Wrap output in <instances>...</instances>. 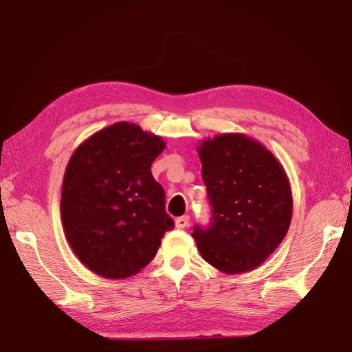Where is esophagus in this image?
I'll return each mask as SVG.
<instances>
[{
  "instance_id": "34e87169",
  "label": "esophagus",
  "mask_w": 352,
  "mask_h": 352,
  "mask_svg": "<svg viewBox=\"0 0 352 352\" xmlns=\"http://www.w3.org/2000/svg\"><path fill=\"white\" fill-rule=\"evenodd\" d=\"M175 225H176V228H179V229H184V228H186V226L189 225V216L177 217V219L175 220Z\"/></svg>"
}]
</instances>
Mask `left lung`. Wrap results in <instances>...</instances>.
<instances>
[{
    "label": "left lung",
    "mask_w": 352,
    "mask_h": 352,
    "mask_svg": "<svg viewBox=\"0 0 352 352\" xmlns=\"http://www.w3.org/2000/svg\"><path fill=\"white\" fill-rule=\"evenodd\" d=\"M212 208L208 229L195 226L197 248L225 274L257 269L286 236L292 190L278 158L245 133H220L197 148Z\"/></svg>",
    "instance_id": "1"
}]
</instances>
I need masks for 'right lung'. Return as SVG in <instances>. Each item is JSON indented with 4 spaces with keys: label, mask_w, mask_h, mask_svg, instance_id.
I'll list each match as a JSON object with an SVG mask.
<instances>
[{
    "label": "right lung",
    "mask_w": 352,
    "mask_h": 352,
    "mask_svg": "<svg viewBox=\"0 0 352 352\" xmlns=\"http://www.w3.org/2000/svg\"><path fill=\"white\" fill-rule=\"evenodd\" d=\"M162 136L117 122L87 138L72 154L61 188V223L72 251L105 279L140 273L175 223L151 164Z\"/></svg>",
    "instance_id": "obj_1"
}]
</instances>
